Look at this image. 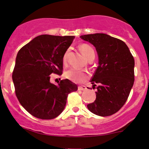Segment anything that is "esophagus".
<instances>
[{
    "label": "esophagus",
    "instance_id": "1",
    "mask_svg": "<svg viewBox=\"0 0 149 149\" xmlns=\"http://www.w3.org/2000/svg\"><path fill=\"white\" fill-rule=\"evenodd\" d=\"M87 89V88H86V86H78V90H80V91H86V90Z\"/></svg>",
    "mask_w": 149,
    "mask_h": 149
}]
</instances>
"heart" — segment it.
<instances>
[{
  "label": "heart",
  "instance_id": "obj_1",
  "mask_svg": "<svg viewBox=\"0 0 149 149\" xmlns=\"http://www.w3.org/2000/svg\"><path fill=\"white\" fill-rule=\"evenodd\" d=\"M80 49L82 54L87 58H90L92 56H95L94 54V51L89 45L86 44H82L80 45ZM69 50L65 53L63 56V63H66L67 61V58H68ZM65 76L69 80L73 81V82H78V83H81V82H84L86 79L88 78V74L87 72L83 70H80V69L76 68H71L69 70H67L65 73Z\"/></svg>",
  "mask_w": 149,
  "mask_h": 149
}]
</instances>
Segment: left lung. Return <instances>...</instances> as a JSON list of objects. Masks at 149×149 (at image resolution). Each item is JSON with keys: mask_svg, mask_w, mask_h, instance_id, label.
<instances>
[{"mask_svg": "<svg viewBox=\"0 0 149 149\" xmlns=\"http://www.w3.org/2000/svg\"><path fill=\"white\" fill-rule=\"evenodd\" d=\"M80 38L95 47L99 58V66L91 80L93 89L97 88L96 99L87 108L97 116H111L125 104L133 87L134 58L125 42L116 38L105 33Z\"/></svg>", "mask_w": 149, "mask_h": 149, "instance_id": "8db88e82", "label": "left lung"}]
</instances>
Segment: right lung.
<instances>
[{
	"instance_id": "obj_1",
	"label": "right lung",
	"mask_w": 149,
	"mask_h": 149,
	"mask_svg": "<svg viewBox=\"0 0 149 149\" xmlns=\"http://www.w3.org/2000/svg\"><path fill=\"white\" fill-rule=\"evenodd\" d=\"M74 38L41 35L18 52L12 73L15 93L20 104L36 118H56L65 109L69 93L78 90L68 79L58 84L50 82L52 73L63 74V56Z\"/></svg>"
}]
</instances>
